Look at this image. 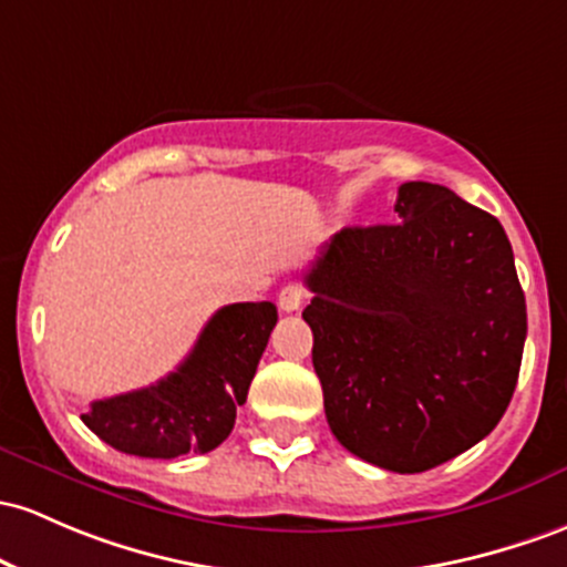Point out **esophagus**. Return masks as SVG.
<instances>
[{
    "label": "esophagus",
    "mask_w": 567,
    "mask_h": 567,
    "mask_svg": "<svg viewBox=\"0 0 567 567\" xmlns=\"http://www.w3.org/2000/svg\"><path fill=\"white\" fill-rule=\"evenodd\" d=\"M303 298H307V288H303L301 282H288L282 290H279L277 303L282 312H296V309H301Z\"/></svg>",
    "instance_id": "34e87169"
}]
</instances>
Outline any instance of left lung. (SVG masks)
<instances>
[{
    "instance_id": "obj_1",
    "label": "left lung",
    "mask_w": 567,
    "mask_h": 567,
    "mask_svg": "<svg viewBox=\"0 0 567 567\" xmlns=\"http://www.w3.org/2000/svg\"><path fill=\"white\" fill-rule=\"evenodd\" d=\"M303 282L328 425L352 455L420 474L501 422L527 309L497 217L444 185L403 183L395 223L339 231Z\"/></svg>"
}]
</instances>
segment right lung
I'll use <instances>...</instances> for the list:
<instances>
[{
  "instance_id": "add662e5",
  "label": "right lung",
  "mask_w": 567,
  "mask_h": 567,
  "mask_svg": "<svg viewBox=\"0 0 567 567\" xmlns=\"http://www.w3.org/2000/svg\"><path fill=\"white\" fill-rule=\"evenodd\" d=\"M274 326L271 301L217 309L177 371L151 388L93 401L83 422L126 455L172 460L213 452L247 401Z\"/></svg>"
}]
</instances>
